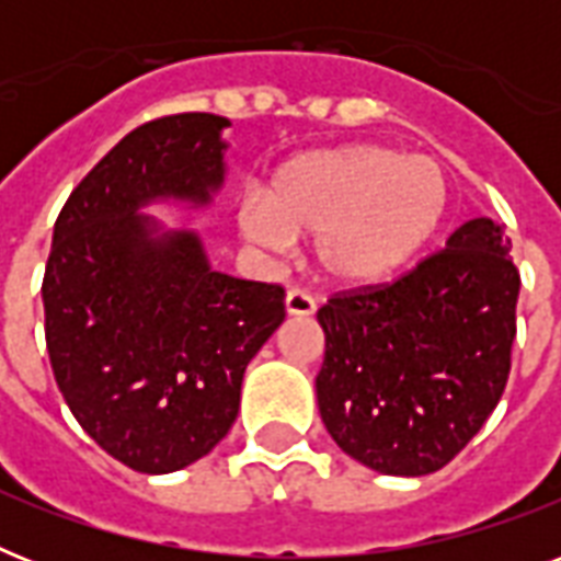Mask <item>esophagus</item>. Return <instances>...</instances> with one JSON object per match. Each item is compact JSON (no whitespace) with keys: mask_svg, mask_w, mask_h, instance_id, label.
<instances>
[{"mask_svg":"<svg viewBox=\"0 0 561 561\" xmlns=\"http://www.w3.org/2000/svg\"><path fill=\"white\" fill-rule=\"evenodd\" d=\"M285 311H288V317H311L317 311V302L311 294L294 288L285 297Z\"/></svg>","mask_w":561,"mask_h":561,"instance_id":"esophagus-1","label":"esophagus"}]
</instances>
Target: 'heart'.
Listing matches in <instances>:
<instances>
[{
  "label": "heart",
  "mask_w": 561,
  "mask_h": 561,
  "mask_svg": "<svg viewBox=\"0 0 561 561\" xmlns=\"http://www.w3.org/2000/svg\"><path fill=\"white\" fill-rule=\"evenodd\" d=\"M451 188L431 157L383 145H343L294 157L238 209L241 236L264 250L314 236L320 276L375 285L404 271L448 218Z\"/></svg>",
  "instance_id": "1"
}]
</instances>
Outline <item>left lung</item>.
I'll use <instances>...</instances> for the list:
<instances>
[{
  "instance_id": "1",
  "label": "left lung",
  "mask_w": 561,
  "mask_h": 561,
  "mask_svg": "<svg viewBox=\"0 0 561 561\" xmlns=\"http://www.w3.org/2000/svg\"><path fill=\"white\" fill-rule=\"evenodd\" d=\"M492 218L466 220L399 282L337 294L317 311L325 431L378 474L443 469L501 401L522 276Z\"/></svg>"
}]
</instances>
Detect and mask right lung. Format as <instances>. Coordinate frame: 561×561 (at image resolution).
Masks as SVG:
<instances>
[{"instance_id": "right-lung-1", "label": "right lung", "mask_w": 561, "mask_h": 561, "mask_svg": "<svg viewBox=\"0 0 561 561\" xmlns=\"http://www.w3.org/2000/svg\"><path fill=\"white\" fill-rule=\"evenodd\" d=\"M229 118L136 127L57 215L43 276L46 346L78 425L142 474L186 469L227 436L247 364L285 320L279 285L215 271L194 229L151 203L206 209L224 186Z\"/></svg>"}]
</instances>
